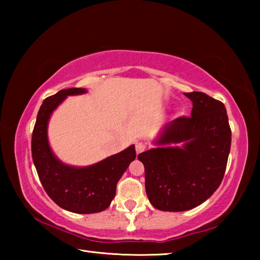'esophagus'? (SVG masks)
I'll return each instance as SVG.
<instances>
[{
	"label": "esophagus",
	"mask_w": 260,
	"mask_h": 260,
	"mask_svg": "<svg viewBox=\"0 0 260 260\" xmlns=\"http://www.w3.org/2000/svg\"><path fill=\"white\" fill-rule=\"evenodd\" d=\"M135 149H136V152L141 153L146 150V144L142 143V142H136L135 144Z\"/></svg>",
	"instance_id": "34e87169"
}]
</instances>
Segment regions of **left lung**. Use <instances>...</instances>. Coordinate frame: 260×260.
Segmentation results:
<instances>
[{
	"label": "left lung",
	"mask_w": 260,
	"mask_h": 260,
	"mask_svg": "<svg viewBox=\"0 0 260 260\" xmlns=\"http://www.w3.org/2000/svg\"><path fill=\"white\" fill-rule=\"evenodd\" d=\"M190 117L170 121L143 162L147 196L153 208L179 212L196 208L217 190L225 175L232 131L223 103L202 91L184 93Z\"/></svg>",
	"instance_id": "left-lung-1"
}]
</instances>
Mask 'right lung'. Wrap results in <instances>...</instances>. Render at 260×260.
Masks as SVG:
<instances>
[{
  "label": "right lung",
  "instance_id": "add662e5",
  "mask_svg": "<svg viewBox=\"0 0 260 260\" xmlns=\"http://www.w3.org/2000/svg\"><path fill=\"white\" fill-rule=\"evenodd\" d=\"M86 91L85 88H69L47 98L39 110L32 134L33 162L48 196L61 209L82 214L109 208L118 181L136 157L135 146H131L94 165L74 167L54 155L47 133L51 113L68 96Z\"/></svg>",
  "mask_w": 260,
  "mask_h": 260
}]
</instances>
